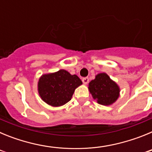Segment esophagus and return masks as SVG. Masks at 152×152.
Instances as JSON below:
<instances>
[{
    "label": "esophagus",
    "mask_w": 152,
    "mask_h": 152,
    "mask_svg": "<svg viewBox=\"0 0 152 152\" xmlns=\"http://www.w3.org/2000/svg\"><path fill=\"white\" fill-rule=\"evenodd\" d=\"M82 81L84 84H87L89 82V78L88 77H84V78L82 79Z\"/></svg>",
    "instance_id": "1"
}]
</instances>
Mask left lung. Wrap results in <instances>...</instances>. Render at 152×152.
Wrapping results in <instances>:
<instances>
[{
    "label": "left lung",
    "mask_w": 152,
    "mask_h": 152,
    "mask_svg": "<svg viewBox=\"0 0 152 152\" xmlns=\"http://www.w3.org/2000/svg\"><path fill=\"white\" fill-rule=\"evenodd\" d=\"M88 88L94 99L101 105H111L119 97V86L106 73L98 74L89 83Z\"/></svg>",
    "instance_id": "8db88e82"
}]
</instances>
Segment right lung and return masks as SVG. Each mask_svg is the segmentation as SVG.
<instances>
[{
  "mask_svg": "<svg viewBox=\"0 0 152 152\" xmlns=\"http://www.w3.org/2000/svg\"><path fill=\"white\" fill-rule=\"evenodd\" d=\"M82 84L76 75L65 70L43 75L39 80L38 91L42 100L52 106L60 107L71 100L75 89Z\"/></svg>",
  "mask_w": 152,
  "mask_h": 152,
  "instance_id": "obj_1",
  "label": "right lung"
}]
</instances>
